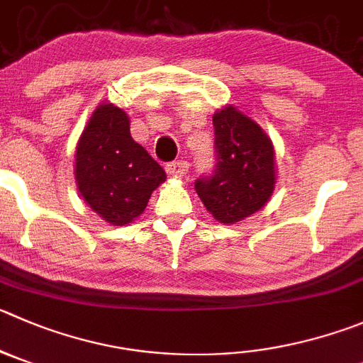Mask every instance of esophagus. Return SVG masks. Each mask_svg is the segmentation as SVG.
<instances>
[{
    "instance_id": "1",
    "label": "esophagus",
    "mask_w": 363,
    "mask_h": 363,
    "mask_svg": "<svg viewBox=\"0 0 363 363\" xmlns=\"http://www.w3.org/2000/svg\"><path fill=\"white\" fill-rule=\"evenodd\" d=\"M189 170V162L184 161V159H179V161H172L166 164V172L170 175H175V177H182V175L188 174Z\"/></svg>"
}]
</instances>
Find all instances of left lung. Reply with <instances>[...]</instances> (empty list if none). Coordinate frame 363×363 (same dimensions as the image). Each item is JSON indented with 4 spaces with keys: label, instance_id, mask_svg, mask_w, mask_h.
Returning a JSON list of instances; mask_svg holds the SVG:
<instances>
[{
    "label": "left lung",
    "instance_id": "1",
    "mask_svg": "<svg viewBox=\"0 0 363 363\" xmlns=\"http://www.w3.org/2000/svg\"><path fill=\"white\" fill-rule=\"evenodd\" d=\"M213 127L215 168L195 181V189L218 222L235 223L272 195L274 148L262 127L231 105L213 116Z\"/></svg>",
    "mask_w": 363,
    "mask_h": 363
}]
</instances>
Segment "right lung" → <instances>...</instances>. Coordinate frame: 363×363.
I'll use <instances>...</instances> for the list:
<instances>
[{"label":"right lung","mask_w":363,"mask_h":363,"mask_svg":"<svg viewBox=\"0 0 363 363\" xmlns=\"http://www.w3.org/2000/svg\"><path fill=\"white\" fill-rule=\"evenodd\" d=\"M74 161L80 195L113 225L140 216L152 191L166 179L161 164L132 140L125 111L111 104L94 111Z\"/></svg>","instance_id":"right-lung-1"}]
</instances>
